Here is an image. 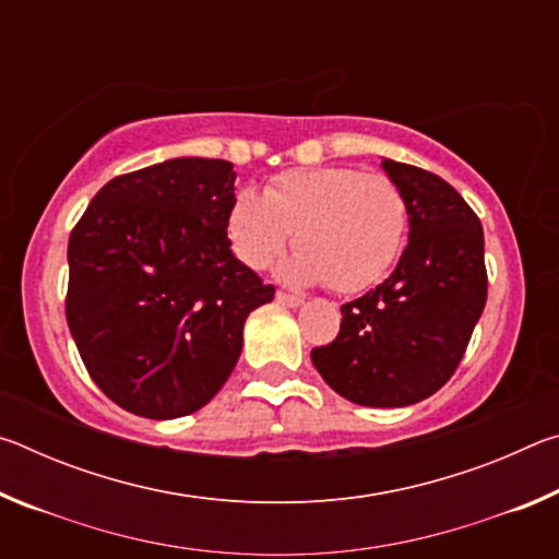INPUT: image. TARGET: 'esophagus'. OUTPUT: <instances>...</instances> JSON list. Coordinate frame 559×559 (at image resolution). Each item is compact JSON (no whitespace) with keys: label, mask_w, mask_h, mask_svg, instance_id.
I'll use <instances>...</instances> for the list:
<instances>
[{"label":"esophagus","mask_w":559,"mask_h":559,"mask_svg":"<svg viewBox=\"0 0 559 559\" xmlns=\"http://www.w3.org/2000/svg\"><path fill=\"white\" fill-rule=\"evenodd\" d=\"M276 300L281 302V306H288V308H298V306H302V302H306L300 296H296V293H286V290H278Z\"/></svg>","instance_id":"obj_1"}]
</instances>
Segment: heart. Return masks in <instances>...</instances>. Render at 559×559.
Instances as JSON below:
<instances>
[{"instance_id":"obj_1","label":"heart","mask_w":559,"mask_h":559,"mask_svg":"<svg viewBox=\"0 0 559 559\" xmlns=\"http://www.w3.org/2000/svg\"><path fill=\"white\" fill-rule=\"evenodd\" d=\"M293 230L298 253L281 263L283 281L359 293L382 281L402 257L409 204L394 179L355 167L290 169L263 194L251 187L234 194L226 236L243 266H271Z\"/></svg>"}]
</instances>
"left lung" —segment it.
Segmentation results:
<instances>
[{"label":"left lung","instance_id":"obj_1","mask_svg":"<svg viewBox=\"0 0 559 559\" xmlns=\"http://www.w3.org/2000/svg\"><path fill=\"white\" fill-rule=\"evenodd\" d=\"M409 204V243L392 276L340 308L333 343L310 353L320 377L362 406H409L456 372L484 313V229L439 175L382 159Z\"/></svg>","mask_w":559,"mask_h":559}]
</instances>
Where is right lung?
Returning <instances> with one entry per match:
<instances>
[{
  "label": "right lung",
  "mask_w": 559,
  "mask_h": 559,
  "mask_svg": "<svg viewBox=\"0 0 559 559\" xmlns=\"http://www.w3.org/2000/svg\"><path fill=\"white\" fill-rule=\"evenodd\" d=\"M234 165L175 157L100 189L69 239L66 320L103 394L145 419L202 409L273 286L234 257Z\"/></svg>",
  "instance_id": "obj_1"
}]
</instances>
